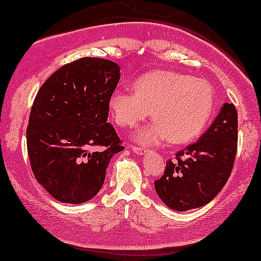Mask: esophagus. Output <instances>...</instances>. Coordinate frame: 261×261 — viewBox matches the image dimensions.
Instances as JSON below:
<instances>
[{
	"instance_id": "1",
	"label": "esophagus",
	"mask_w": 261,
	"mask_h": 261,
	"mask_svg": "<svg viewBox=\"0 0 261 261\" xmlns=\"http://www.w3.org/2000/svg\"><path fill=\"white\" fill-rule=\"evenodd\" d=\"M132 148V150L134 151V153L136 154H138V155H143V154H145V149H143V148H140V146H136V145H132L130 146Z\"/></svg>"
}]
</instances>
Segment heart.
I'll list each match as a JSON object with an SVG mask.
<instances>
[{"label":"heart","instance_id":"obj_1","mask_svg":"<svg viewBox=\"0 0 261 261\" xmlns=\"http://www.w3.org/2000/svg\"><path fill=\"white\" fill-rule=\"evenodd\" d=\"M213 108L210 85L172 71H151L134 83V92L116 90L110 110L122 127H134L150 115L154 121L134 133L142 144L186 143L203 130Z\"/></svg>","mask_w":261,"mask_h":261}]
</instances>
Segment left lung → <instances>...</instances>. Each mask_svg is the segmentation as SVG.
Masks as SVG:
<instances>
[{"label": "left lung", "mask_w": 261, "mask_h": 261, "mask_svg": "<svg viewBox=\"0 0 261 261\" xmlns=\"http://www.w3.org/2000/svg\"><path fill=\"white\" fill-rule=\"evenodd\" d=\"M238 143V113L233 103L221 112L200 140L166 163L154 181L155 191L169 208L189 211L204 206L217 196L232 172Z\"/></svg>", "instance_id": "left-lung-1"}]
</instances>
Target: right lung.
I'll return each mask as SVG.
<instances>
[{
    "label": "right lung",
    "instance_id": "obj_1",
    "mask_svg": "<svg viewBox=\"0 0 261 261\" xmlns=\"http://www.w3.org/2000/svg\"><path fill=\"white\" fill-rule=\"evenodd\" d=\"M119 66L81 58L61 66L42 85L27 127L31 168L38 182L63 203L97 195L112 156L124 149L107 122ZM102 146V151L95 148Z\"/></svg>",
    "mask_w": 261,
    "mask_h": 261
}]
</instances>
